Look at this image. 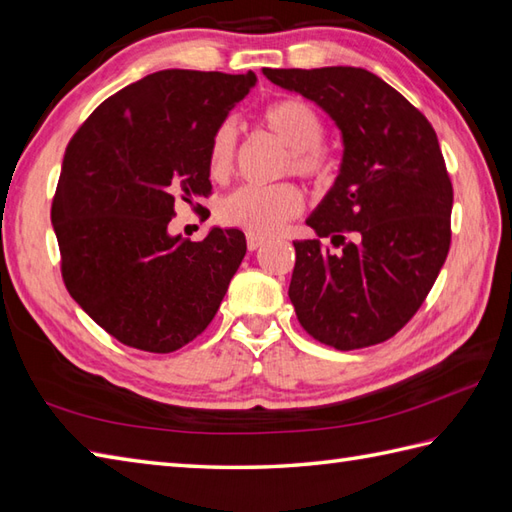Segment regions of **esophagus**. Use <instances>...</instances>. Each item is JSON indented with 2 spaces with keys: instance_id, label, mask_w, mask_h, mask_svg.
<instances>
[{
  "instance_id": "obj_1",
  "label": "esophagus",
  "mask_w": 512,
  "mask_h": 512,
  "mask_svg": "<svg viewBox=\"0 0 512 512\" xmlns=\"http://www.w3.org/2000/svg\"><path fill=\"white\" fill-rule=\"evenodd\" d=\"M264 237H257V235H248L246 237V244H248V251H257L259 246H264Z\"/></svg>"
}]
</instances>
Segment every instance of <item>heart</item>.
Wrapping results in <instances>:
<instances>
[{
	"instance_id": "heart-1",
	"label": "heart",
	"mask_w": 512,
	"mask_h": 512,
	"mask_svg": "<svg viewBox=\"0 0 512 512\" xmlns=\"http://www.w3.org/2000/svg\"><path fill=\"white\" fill-rule=\"evenodd\" d=\"M266 128L292 150V172L320 183L329 176V157L320 148L325 122L312 104L299 98H285L268 104L261 113ZM237 150V124L224 120L209 144V172L213 178H227L233 170ZM303 207L301 192L294 185L240 187L224 196L218 205V220L248 235L270 237Z\"/></svg>"
}]
</instances>
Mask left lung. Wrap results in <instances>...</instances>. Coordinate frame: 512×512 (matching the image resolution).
<instances>
[{"label": "left lung", "mask_w": 512, "mask_h": 512, "mask_svg": "<svg viewBox=\"0 0 512 512\" xmlns=\"http://www.w3.org/2000/svg\"><path fill=\"white\" fill-rule=\"evenodd\" d=\"M264 76L318 104L342 135L336 183L305 220L338 251L294 242L296 318L338 351L384 342L417 314L449 253L454 189L434 128L360 67H264Z\"/></svg>", "instance_id": "left-lung-1"}]
</instances>
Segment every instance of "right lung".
I'll return each mask as SVG.
<instances>
[{
    "label": "right lung",
    "mask_w": 512,
    "mask_h": 512,
    "mask_svg": "<svg viewBox=\"0 0 512 512\" xmlns=\"http://www.w3.org/2000/svg\"><path fill=\"white\" fill-rule=\"evenodd\" d=\"M255 82L253 71H154L104 100L69 141L52 202L65 288L128 347L172 353L192 342L242 264L240 229L189 242L168 227L176 198L211 194V137Z\"/></svg>",
    "instance_id": "right-lung-1"
}]
</instances>
